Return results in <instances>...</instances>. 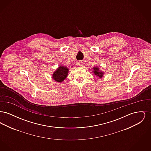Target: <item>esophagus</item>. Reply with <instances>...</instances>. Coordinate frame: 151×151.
Segmentation results:
<instances>
[{"label":"esophagus","instance_id":"34e87169","mask_svg":"<svg viewBox=\"0 0 151 151\" xmlns=\"http://www.w3.org/2000/svg\"><path fill=\"white\" fill-rule=\"evenodd\" d=\"M76 64H77L78 66H81L82 65H83V62H82V61H78Z\"/></svg>","mask_w":151,"mask_h":151}]
</instances>
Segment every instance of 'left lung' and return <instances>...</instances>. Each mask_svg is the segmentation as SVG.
<instances>
[{
  "label": "left lung",
  "mask_w": 151,
  "mask_h": 151,
  "mask_svg": "<svg viewBox=\"0 0 151 151\" xmlns=\"http://www.w3.org/2000/svg\"><path fill=\"white\" fill-rule=\"evenodd\" d=\"M92 72L93 73L94 75L97 76V77H99L100 78H102L104 75V72L102 71H101L99 67L98 66H95L93 67L92 68Z\"/></svg>",
  "instance_id": "obj_1"
}]
</instances>
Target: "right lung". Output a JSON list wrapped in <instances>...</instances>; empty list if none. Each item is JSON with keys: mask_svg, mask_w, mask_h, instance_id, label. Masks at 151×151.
Listing matches in <instances>:
<instances>
[{"mask_svg": "<svg viewBox=\"0 0 151 151\" xmlns=\"http://www.w3.org/2000/svg\"><path fill=\"white\" fill-rule=\"evenodd\" d=\"M69 72V69L64 65H60L57 69L53 72L52 78L56 82L62 83L65 80Z\"/></svg>", "mask_w": 151, "mask_h": 151, "instance_id": "right-lung-1", "label": "right lung"}]
</instances>
